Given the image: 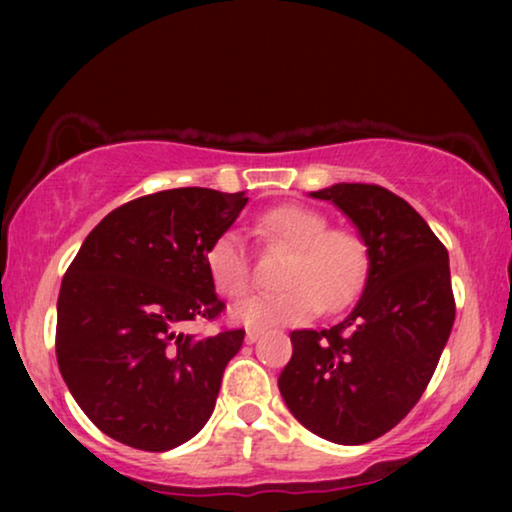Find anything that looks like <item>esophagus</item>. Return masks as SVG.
<instances>
[{
    "label": "esophagus",
    "mask_w": 512,
    "mask_h": 512,
    "mask_svg": "<svg viewBox=\"0 0 512 512\" xmlns=\"http://www.w3.org/2000/svg\"><path fill=\"white\" fill-rule=\"evenodd\" d=\"M258 338H261V331H258V328H247V338H244V340H247L249 345H254Z\"/></svg>",
    "instance_id": "1"
}]
</instances>
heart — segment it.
<instances>
[{
    "mask_svg": "<svg viewBox=\"0 0 512 512\" xmlns=\"http://www.w3.org/2000/svg\"><path fill=\"white\" fill-rule=\"evenodd\" d=\"M265 240L291 249L282 270L286 289L256 293L237 303L230 314L247 326L270 328L300 324L324 307L342 310L359 296L370 272V251L359 233L331 228L324 212L305 205H282L258 216ZM205 265L214 289L226 298L247 293L251 261L237 230H223L209 242Z\"/></svg>",
    "mask_w": 512,
    "mask_h": 512,
    "instance_id": "b5f03b06",
    "label": "heart"
}]
</instances>
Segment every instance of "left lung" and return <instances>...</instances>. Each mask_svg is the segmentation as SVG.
<instances>
[{
    "label": "left lung",
    "instance_id": "left-lung-1",
    "mask_svg": "<svg viewBox=\"0 0 512 512\" xmlns=\"http://www.w3.org/2000/svg\"><path fill=\"white\" fill-rule=\"evenodd\" d=\"M345 212L370 251L359 303L324 331H293L279 391L305 429L363 445L422 398L454 324L450 258L422 216L375 184L310 193Z\"/></svg>",
    "mask_w": 512,
    "mask_h": 512
}]
</instances>
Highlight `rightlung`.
<instances>
[{
  "mask_svg": "<svg viewBox=\"0 0 512 512\" xmlns=\"http://www.w3.org/2000/svg\"><path fill=\"white\" fill-rule=\"evenodd\" d=\"M244 193L172 188L104 216L62 277L55 354L74 401L97 429L146 452L191 440L212 417L244 328L195 338L214 321L205 254L247 205Z\"/></svg>",
  "mask_w": 512,
  "mask_h": 512,
  "instance_id": "add662e5",
  "label": "right lung"
}]
</instances>
